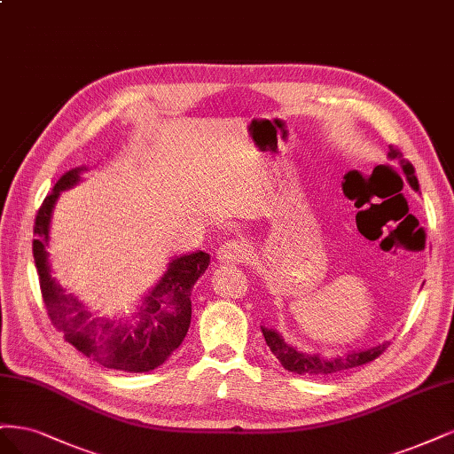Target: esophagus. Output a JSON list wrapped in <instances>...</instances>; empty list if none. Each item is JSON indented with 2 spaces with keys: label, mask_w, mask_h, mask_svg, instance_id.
<instances>
[{
  "label": "esophagus",
  "mask_w": 454,
  "mask_h": 454,
  "mask_svg": "<svg viewBox=\"0 0 454 454\" xmlns=\"http://www.w3.org/2000/svg\"><path fill=\"white\" fill-rule=\"evenodd\" d=\"M247 245L239 243V241H224L221 247L216 248V260L221 264H239L247 258Z\"/></svg>",
  "instance_id": "1"
}]
</instances>
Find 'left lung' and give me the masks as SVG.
<instances>
[{"instance_id":"obj_1","label":"left lung","mask_w":454,"mask_h":454,"mask_svg":"<svg viewBox=\"0 0 454 454\" xmlns=\"http://www.w3.org/2000/svg\"><path fill=\"white\" fill-rule=\"evenodd\" d=\"M387 156H388V160H394V162H398L402 166L409 186H411L415 192H419V181L415 177V169L411 164L405 162L402 153L390 147ZM262 333H264V340H266L268 347L271 348V353L279 358L285 370H288L292 373H298V375H315V377L332 375V373L356 368V365H362V364H368V362L375 360L388 347V343L383 341L375 347L348 350V353H343L338 356H323L318 353H301V350L288 345L283 340V335L273 328L262 326Z\"/></svg>"}]
</instances>
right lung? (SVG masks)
Instances as JSON below:
<instances>
[{
    "label": "right lung",
    "instance_id": "obj_1",
    "mask_svg": "<svg viewBox=\"0 0 454 454\" xmlns=\"http://www.w3.org/2000/svg\"><path fill=\"white\" fill-rule=\"evenodd\" d=\"M82 171L86 166L64 173L35 216L34 260L43 301L56 330L84 356L116 372L145 373L156 370L184 340L192 318L190 294L207 270L211 256L196 251L171 258L164 275L139 300L136 313L121 318L96 317L54 279L47 251L56 201L64 190L82 181Z\"/></svg>",
    "mask_w": 454,
    "mask_h": 454
}]
</instances>
